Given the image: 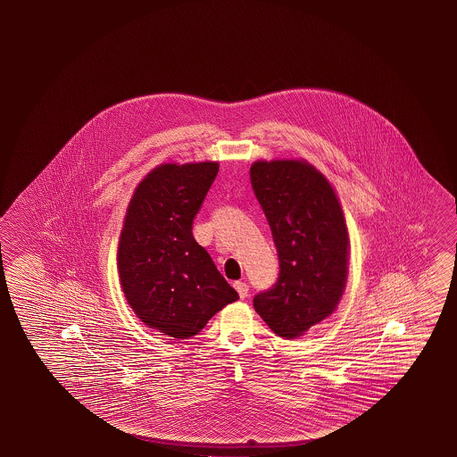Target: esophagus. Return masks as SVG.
<instances>
[{"label": "esophagus", "mask_w": 457, "mask_h": 457, "mask_svg": "<svg viewBox=\"0 0 457 457\" xmlns=\"http://www.w3.org/2000/svg\"><path fill=\"white\" fill-rule=\"evenodd\" d=\"M234 288L239 293L240 298H247L248 296V285L245 282H234Z\"/></svg>", "instance_id": "1"}]
</instances>
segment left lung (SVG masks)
I'll return each mask as SVG.
<instances>
[{
    "label": "left lung",
    "instance_id": "obj_1",
    "mask_svg": "<svg viewBox=\"0 0 457 457\" xmlns=\"http://www.w3.org/2000/svg\"><path fill=\"white\" fill-rule=\"evenodd\" d=\"M250 181L278 256L277 282L254 295V311L277 337L293 339L328 317L343 295L345 215L327 179L307 162L258 161Z\"/></svg>",
    "mask_w": 457,
    "mask_h": 457
}]
</instances>
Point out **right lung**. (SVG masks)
<instances>
[{"label": "right lung", "mask_w": 457, "mask_h": 457, "mask_svg": "<svg viewBox=\"0 0 457 457\" xmlns=\"http://www.w3.org/2000/svg\"><path fill=\"white\" fill-rule=\"evenodd\" d=\"M217 162L165 164L135 189L120 232V285L135 314L167 337H195L239 295L195 242Z\"/></svg>", "instance_id": "add662e5"}]
</instances>
